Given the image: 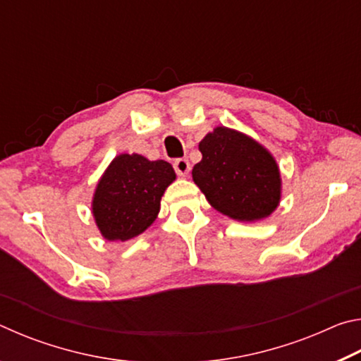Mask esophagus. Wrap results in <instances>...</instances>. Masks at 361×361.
Masks as SVG:
<instances>
[{
	"mask_svg": "<svg viewBox=\"0 0 361 361\" xmlns=\"http://www.w3.org/2000/svg\"><path fill=\"white\" fill-rule=\"evenodd\" d=\"M173 169L180 176H186L189 173V170H191V164H189L188 159H176L173 162Z\"/></svg>",
	"mask_w": 361,
	"mask_h": 361,
	"instance_id": "1",
	"label": "esophagus"
}]
</instances>
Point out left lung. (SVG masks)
Returning <instances> with one entry per match:
<instances>
[{"mask_svg": "<svg viewBox=\"0 0 361 361\" xmlns=\"http://www.w3.org/2000/svg\"><path fill=\"white\" fill-rule=\"evenodd\" d=\"M192 180L213 209L237 221H258L277 209L282 180L276 159L245 133L216 127L199 143Z\"/></svg>", "mask_w": 361, "mask_h": 361, "instance_id": "left-lung-1", "label": "left lung"}]
</instances>
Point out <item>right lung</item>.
Returning a JSON list of instances; mask_svg holds the SVG:
<instances>
[{
    "label": "right lung",
    "instance_id": "add662e5",
    "mask_svg": "<svg viewBox=\"0 0 361 361\" xmlns=\"http://www.w3.org/2000/svg\"><path fill=\"white\" fill-rule=\"evenodd\" d=\"M175 178L173 167L166 161H148L140 154L116 156L92 200L102 235L126 242L148 229L161 209L164 191Z\"/></svg>",
    "mask_w": 361,
    "mask_h": 361
}]
</instances>
